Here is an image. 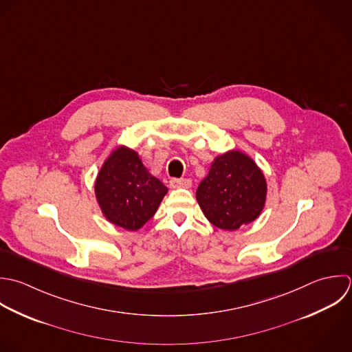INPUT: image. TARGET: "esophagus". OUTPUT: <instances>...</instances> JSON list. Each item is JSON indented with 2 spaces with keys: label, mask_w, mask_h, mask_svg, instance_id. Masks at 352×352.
<instances>
[{
  "label": "esophagus",
  "mask_w": 352,
  "mask_h": 352,
  "mask_svg": "<svg viewBox=\"0 0 352 352\" xmlns=\"http://www.w3.org/2000/svg\"><path fill=\"white\" fill-rule=\"evenodd\" d=\"M192 186V181L188 179V178H173L170 181V188L173 189H177V188H190Z\"/></svg>",
  "instance_id": "esophagus-1"
}]
</instances>
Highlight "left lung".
Returning a JSON list of instances; mask_svg holds the SVG:
<instances>
[{
  "mask_svg": "<svg viewBox=\"0 0 352 352\" xmlns=\"http://www.w3.org/2000/svg\"><path fill=\"white\" fill-rule=\"evenodd\" d=\"M266 195V178L256 163L240 151H229L214 159L196 199L214 226L237 230L261 215Z\"/></svg>",
  "mask_w": 352,
  "mask_h": 352,
  "instance_id": "obj_1",
  "label": "left lung"
}]
</instances>
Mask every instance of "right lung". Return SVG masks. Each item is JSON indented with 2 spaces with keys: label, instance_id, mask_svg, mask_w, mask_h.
Masks as SVG:
<instances>
[{
  "label": "right lung",
  "instance_id": "add662e5",
  "mask_svg": "<svg viewBox=\"0 0 352 352\" xmlns=\"http://www.w3.org/2000/svg\"><path fill=\"white\" fill-rule=\"evenodd\" d=\"M94 193L111 223L135 232L155 215L167 188L146 170L135 151L119 146L104 162Z\"/></svg>",
  "mask_w": 352,
  "mask_h": 352
}]
</instances>
